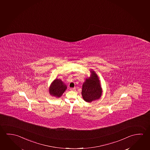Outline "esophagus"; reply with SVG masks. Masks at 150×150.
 Masks as SVG:
<instances>
[{"label":"esophagus","instance_id":"obj_1","mask_svg":"<svg viewBox=\"0 0 150 150\" xmlns=\"http://www.w3.org/2000/svg\"><path fill=\"white\" fill-rule=\"evenodd\" d=\"M76 90V88H70V90L71 91H74Z\"/></svg>","mask_w":150,"mask_h":150}]
</instances>
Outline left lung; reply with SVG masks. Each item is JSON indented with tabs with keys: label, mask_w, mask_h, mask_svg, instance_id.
I'll use <instances>...</instances> for the list:
<instances>
[{
	"label": "left lung",
	"mask_w": 150,
	"mask_h": 150,
	"mask_svg": "<svg viewBox=\"0 0 150 150\" xmlns=\"http://www.w3.org/2000/svg\"><path fill=\"white\" fill-rule=\"evenodd\" d=\"M90 77L86 79L82 88V96L86 102L90 103L99 99L102 94V88L98 75L91 70Z\"/></svg>",
	"instance_id": "left-lung-1"
}]
</instances>
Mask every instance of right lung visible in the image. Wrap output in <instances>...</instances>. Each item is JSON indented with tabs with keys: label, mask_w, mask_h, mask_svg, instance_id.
Wrapping results in <instances>:
<instances>
[{
	"label": "right lung",
	"mask_w": 150,
	"mask_h": 150,
	"mask_svg": "<svg viewBox=\"0 0 150 150\" xmlns=\"http://www.w3.org/2000/svg\"><path fill=\"white\" fill-rule=\"evenodd\" d=\"M67 88V86L61 80L56 79L50 84L49 92L52 96L59 98L64 93Z\"/></svg>",
	"instance_id": "1"
}]
</instances>
